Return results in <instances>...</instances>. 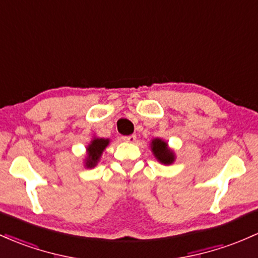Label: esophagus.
Listing matches in <instances>:
<instances>
[{
    "instance_id": "obj_1",
    "label": "esophagus",
    "mask_w": 258,
    "mask_h": 258,
    "mask_svg": "<svg viewBox=\"0 0 258 258\" xmlns=\"http://www.w3.org/2000/svg\"><path fill=\"white\" fill-rule=\"evenodd\" d=\"M136 140H137V137H136V135H131V136H123L122 137V141L123 142H127V143H135Z\"/></svg>"
}]
</instances>
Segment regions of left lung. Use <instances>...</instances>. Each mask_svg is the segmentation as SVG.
Wrapping results in <instances>:
<instances>
[{
    "mask_svg": "<svg viewBox=\"0 0 258 258\" xmlns=\"http://www.w3.org/2000/svg\"><path fill=\"white\" fill-rule=\"evenodd\" d=\"M151 148L158 161L165 165H170L175 160V153L168 147V143L160 138H154L151 143Z\"/></svg>",
    "mask_w": 258,
    "mask_h": 258,
    "instance_id": "left-lung-1",
    "label": "left lung"
}]
</instances>
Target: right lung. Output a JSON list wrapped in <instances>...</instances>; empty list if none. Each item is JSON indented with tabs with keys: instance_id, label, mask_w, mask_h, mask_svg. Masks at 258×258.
<instances>
[{
	"instance_id": "1",
	"label": "right lung",
	"mask_w": 258,
	"mask_h": 258,
	"mask_svg": "<svg viewBox=\"0 0 258 258\" xmlns=\"http://www.w3.org/2000/svg\"><path fill=\"white\" fill-rule=\"evenodd\" d=\"M110 140L107 138H97L94 137L92 142L87 147V158H86V168H94L100 160L101 154L104 149L109 146Z\"/></svg>"
}]
</instances>
